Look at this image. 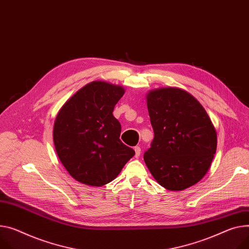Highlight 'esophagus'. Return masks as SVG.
<instances>
[{
    "label": "esophagus",
    "instance_id": "esophagus-1",
    "mask_svg": "<svg viewBox=\"0 0 249 249\" xmlns=\"http://www.w3.org/2000/svg\"><path fill=\"white\" fill-rule=\"evenodd\" d=\"M135 151H136L135 157H136V158H139V157L141 156V151H142L141 147H140V146H136V147H135Z\"/></svg>",
    "mask_w": 249,
    "mask_h": 249
}]
</instances>
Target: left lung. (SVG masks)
Returning a JSON list of instances; mask_svg holds the SVG:
<instances>
[{
	"label": "left lung",
	"mask_w": 249,
	"mask_h": 249,
	"mask_svg": "<svg viewBox=\"0 0 249 249\" xmlns=\"http://www.w3.org/2000/svg\"><path fill=\"white\" fill-rule=\"evenodd\" d=\"M146 105L155 138L143 160L155 179L168 190H183L207 173L217 135L206 110L184 89L149 90Z\"/></svg>",
	"instance_id": "obj_1"
}]
</instances>
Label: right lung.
<instances>
[{"mask_svg": "<svg viewBox=\"0 0 249 249\" xmlns=\"http://www.w3.org/2000/svg\"><path fill=\"white\" fill-rule=\"evenodd\" d=\"M122 86L91 82L76 91L54 120V148L68 173L81 183L102 186L116 178L135 150L120 140L122 126L114 106Z\"/></svg>", "mask_w": 249, "mask_h": 249, "instance_id": "right-lung-1", "label": "right lung"}]
</instances>
